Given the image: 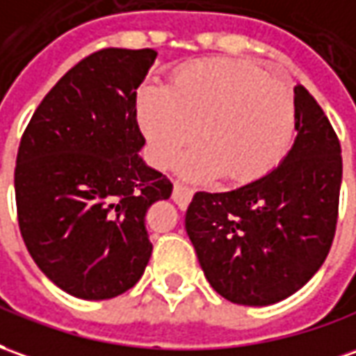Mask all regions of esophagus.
<instances>
[{"mask_svg":"<svg viewBox=\"0 0 356 356\" xmlns=\"http://www.w3.org/2000/svg\"><path fill=\"white\" fill-rule=\"evenodd\" d=\"M193 190L192 188H188V186H184V184H174V192H172V200L176 203H180V205H186V203L192 200Z\"/></svg>","mask_w":356,"mask_h":356,"instance_id":"1","label":"esophagus"}]
</instances>
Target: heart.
Segmentation results:
<instances>
[{"label": "heart", "mask_w": 356, "mask_h": 356, "mask_svg": "<svg viewBox=\"0 0 356 356\" xmlns=\"http://www.w3.org/2000/svg\"><path fill=\"white\" fill-rule=\"evenodd\" d=\"M136 110L161 166L178 159L200 126L203 143L180 164L193 180L222 172L229 182H252L281 163L295 134V97L286 83L244 61H192L176 71L170 87L143 85Z\"/></svg>", "instance_id": "obj_1"}]
</instances>
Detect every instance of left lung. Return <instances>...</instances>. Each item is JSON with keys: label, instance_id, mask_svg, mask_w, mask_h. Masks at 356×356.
Returning <instances> with one entry per match:
<instances>
[{"label": "left lung", "instance_id": "8db88e82", "mask_svg": "<svg viewBox=\"0 0 356 356\" xmlns=\"http://www.w3.org/2000/svg\"><path fill=\"white\" fill-rule=\"evenodd\" d=\"M296 139L277 168L232 192H197L186 211L209 285L234 305L269 306L310 281L332 248L341 145L320 104L295 87Z\"/></svg>", "mask_w": 356, "mask_h": 356}]
</instances>
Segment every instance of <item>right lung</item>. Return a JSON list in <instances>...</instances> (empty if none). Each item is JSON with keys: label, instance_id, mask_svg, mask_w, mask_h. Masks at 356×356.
<instances>
[{"label": "right lung", "instance_id": "1", "mask_svg": "<svg viewBox=\"0 0 356 356\" xmlns=\"http://www.w3.org/2000/svg\"><path fill=\"white\" fill-rule=\"evenodd\" d=\"M156 51L106 48L79 61L24 129L15 197L19 229L44 275L67 295L106 300L145 271L147 209L172 184L139 156L137 87Z\"/></svg>", "mask_w": 356, "mask_h": 356}]
</instances>
